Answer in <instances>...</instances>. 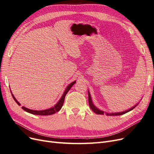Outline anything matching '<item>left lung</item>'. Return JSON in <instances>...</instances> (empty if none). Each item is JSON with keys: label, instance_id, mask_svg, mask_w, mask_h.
Returning a JSON list of instances; mask_svg holds the SVG:
<instances>
[{"label": "left lung", "instance_id": "1", "mask_svg": "<svg viewBox=\"0 0 154 154\" xmlns=\"http://www.w3.org/2000/svg\"><path fill=\"white\" fill-rule=\"evenodd\" d=\"M88 104H89V106L91 107V109H92V110L94 112H95L96 114H101V115H103L104 114H106V116H121V115H123L125 113L127 112H128L129 111L133 110L135 107H136L139 103H137V105H136L135 106H134L133 107H132L131 109H130L127 110H125L124 112H116V113H107V112H105L104 111H102L100 109H98L97 108V107L93 104L92 101V99H91V94H90V92L89 91H88Z\"/></svg>", "mask_w": 154, "mask_h": 154}]
</instances>
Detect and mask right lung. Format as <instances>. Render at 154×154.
Returning <instances> with one entry per match:
<instances>
[{
    "label": "right lung",
    "instance_id": "right-lung-1",
    "mask_svg": "<svg viewBox=\"0 0 154 154\" xmlns=\"http://www.w3.org/2000/svg\"><path fill=\"white\" fill-rule=\"evenodd\" d=\"M76 83V81H74L73 82H72L71 83H70V84L67 87L66 91H64L63 94L61 98L58 101V103L56 104L53 107H51L50 109H45V110H31L27 108H26L25 106H22V108L23 110H24L25 111L27 112H29L30 114H35V115H41V116H48V115H51V114H55L56 112H58L60 109H62V107L63 106V102H64V100H65V97H66V95L67 94V93L69 92V91L71 89V88L72 87V86L74 84V83ZM12 96L13 97L14 100L16 101V103L18 105H20V103L18 102L16 99L15 96H13V94H12Z\"/></svg>",
    "mask_w": 154,
    "mask_h": 154
}]
</instances>
